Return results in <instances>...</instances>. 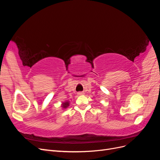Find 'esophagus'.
Listing matches in <instances>:
<instances>
[{
    "label": "esophagus",
    "mask_w": 160,
    "mask_h": 160,
    "mask_svg": "<svg viewBox=\"0 0 160 160\" xmlns=\"http://www.w3.org/2000/svg\"><path fill=\"white\" fill-rule=\"evenodd\" d=\"M84 93H82V92H79V93H78V95H83Z\"/></svg>",
    "instance_id": "esophagus-1"
}]
</instances>
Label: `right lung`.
I'll return each mask as SVG.
<instances>
[{"label": "right lung", "mask_w": 160, "mask_h": 160, "mask_svg": "<svg viewBox=\"0 0 160 160\" xmlns=\"http://www.w3.org/2000/svg\"><path fill=\"white\" fill-rule=\"evenodd\" d=\"M69 105V101H65V102L62 103V108H65H65H67V107H68Z\"/></svg>", "instance_id": "right-lung-1"}]
</instances>
